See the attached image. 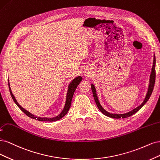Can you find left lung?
I'll list each match as a JSON object with an SVG mask.
<instances>
[{"label":"left lung","instance_id":"8db88e82","mask_svg":"<svg viewBox=\"0 0 160 160\" xmlns=\"http://www.w3.org/2000/svg\"><path fill=\"white\" fill-rule=\"evenodd\" d=\"M155 80H156V56L155 54L153 55V66L152 68V72L150 74V76H149V86H148V92L146 93L145 98H144V100L142 104L138 106L137 108H134V109L132 110L130 112H128L127 113H125V114H112V113H110L107 112L104 108L100 104V103L99 102L98 98L97 93H96V90L95 86L94 84H91V88L92 93H93V96L94 100L96 102V104L97 105V107L98 108V109L100 110V112L102 113L103 114H104L110 118H126L128 117H130L132 115L134 114L135 113H136L138 110H140L141 108L143 106V105L146 104V103L148 102L149 100V97L152 95V93L153 90V87H154V84H155Z\"/></svg>","mask_w":160,"mask_h":160}]
</instances>
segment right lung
<instances>
[{
	"label": "right lung",
	"instance_id": "obj_1",
	"mask_svg": "<svg viewBox=\"0 0 160 160\" xmlns=\"http://www.w3.org/2000/svg\"><path fill=\"white\" fill-rule=\"evenodd\" d=\"M82 78L81 76H78L76 77V78H74V80H72V82L70 83V84L68 85V91H67V94H66V102H65V105L64 107L63 108L62 111L60 114H58V116H56V117H53V118H41V117H38L37 116H34V114H31V113L29 112L28 111L26 110L24 108H23L22 106H20L19 105V104L18 103V102L17 101L16 98H15L14 96L13 95L12 92L11 91V86H10V83H9V80H8V87H9V91H10V93H11V97L12 100H14V103L16 104L18 107L20 108V110H21L24 114L28 116V117L32 118V119L34 120H37L38 121H41V122H55V121H57L58 120H60L61 118H62L67 113H68L70 106H71V102H72V97L74 95V92L76 89L77 86H78L80 84V82L82 81Z\"/></svg>",
	"mask_w": 160,
	"mask_h": 160
}]
</instances>
